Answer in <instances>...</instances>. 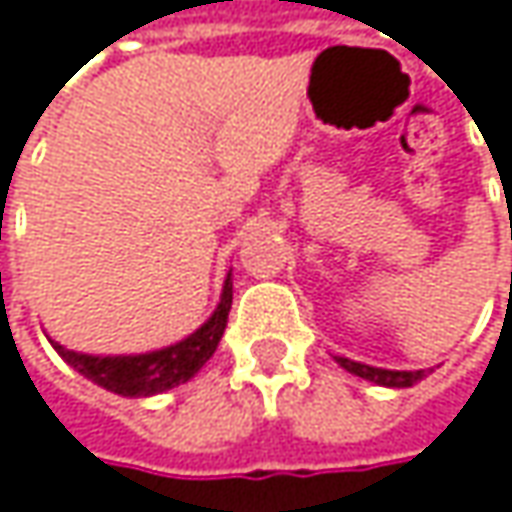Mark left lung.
I'll return each instance as SVG.
<instances>
[{
  "label": "left lung",
  "instance_id": "8db88e82",
  "mask_svg": "<svg viewBox=\"0 0 512 512\" xmlns=\"http://www.w3.org/2000/svg\"><path fill=\"white\" fill-rule=\"evenodd\" d=\"M346 372L351 375H357V378H366V381H372V384H381V387H413V384H419L422 378H425V369H413V372H407V369H378V366H366V363H357V360H349V357H334Z\"/></svg>",
  "mask_w": 512,
  "mask_h": 512
}]
</instances>
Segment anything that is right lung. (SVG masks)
I'll use <instances>...</instances> for the list:
<instances>
[{
  "instance_id": "1",
  "label": "right lung",
  "mask_w": 512,
  "mask_h": 512,
  "mask_svg": "<svg viewBox=\"0 0 512 512\" xmlns=\"http://www.w3.org/2000/svg\"><path fill=\"white\" fill-rule=\"evenodd\" d=\"M231 299H234V284H231V272H228L219 304L205 319V325H199L190 337H184L172 346L146 351V354H84V351L64 349L55 340H49V343L78 375H84L87 381L99 384L108 393L125 395V398L158 395L178 387V384H187L213 357V351L225 334V325H228Z\"/></svg>"
}]
</instances>
